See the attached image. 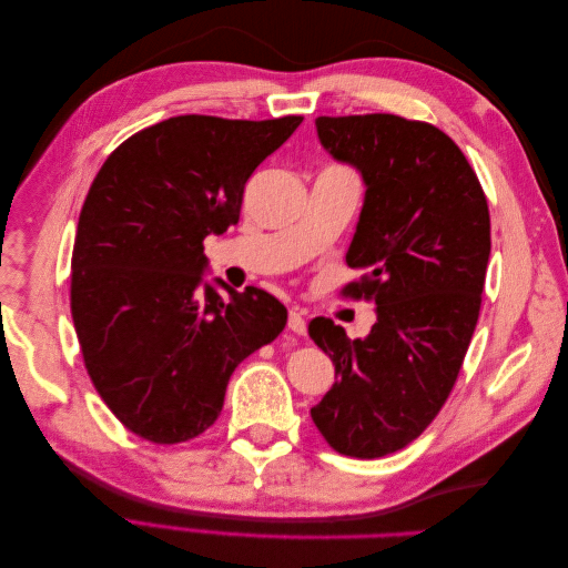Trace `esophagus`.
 I'll return each instance as SVG.
<instances>
[{
    "label": "esophagus",
    "mask_w": 568,
    "mask_h": 568,
    "mask_svg": "<svg viewBox=\"0 0 568 568\" xmlns=\"http://www.w3.org/2000/svg\"><path fill=\"white\" fill-rule=\"evenodd\" d=\"M288 329L294 334H305L307 332L305 315H303L301 307H291V311H288Z\"/></svg>",
    "instance_id": "esophagus-1"
}]
</instances>
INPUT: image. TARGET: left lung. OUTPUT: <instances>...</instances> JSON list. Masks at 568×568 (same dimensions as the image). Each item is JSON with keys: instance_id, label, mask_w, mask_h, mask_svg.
Here are the masks:
<instances>
[{"instance_id": "1", "label": "left lung", "mask_w": 568, "mask_h": 568, "mask_svg": "<svg viewBox=\"0 0 568 568\" xmlns=\"http://www.w3.org/2000/svg\"><path fill=\"white\" fill-rule=\"evenodd\" d=\"M322 146L365 182L343 294L367 298L376 322L351 341L329 317L311 338L332 357L336 382L311 409L341 455L384 457L434 422L457 382L478 322L490 255L484 189L438 128L390 113L320 115Z\"/></svg>"}]
</instances>
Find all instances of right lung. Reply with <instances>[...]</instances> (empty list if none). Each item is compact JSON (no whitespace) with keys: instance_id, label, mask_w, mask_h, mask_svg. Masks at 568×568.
<instances>
[{"instance_id":"right-lung-1","label":"right lung","mask_w":568,"mask_h":568,"mask_svg":"<svg viewBox=\"0 0 568 568\" xmlns=\"http://www.w3.org/2000/svg\"><path fill=\"white\" fill-rule=\"evenodd\" d=\"M301 123L168 118L97 173L78 220L71 313L97 393L132 434L161 445L201 436L236 365L282 334L286 307L267 291L203 280V239L236 225L253 170Z\"/></svg>"}]
</instances>
